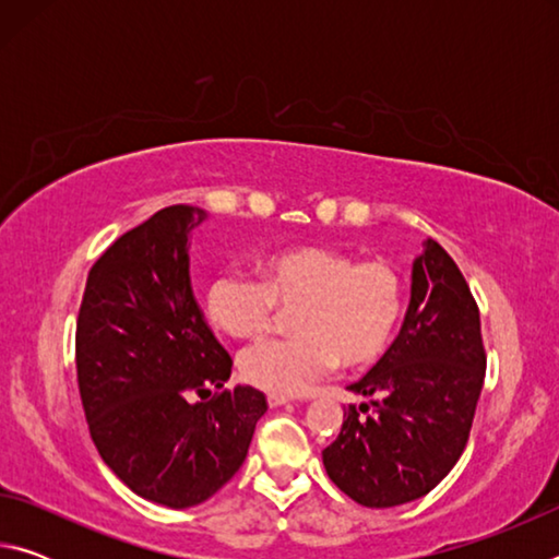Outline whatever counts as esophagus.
<instances>
[{
    "label": "esophagus",
    "instance_id": "1",
    "mask_svg": "<svg viewBox=\"0 0 559 559\" xmlns=\"http://www.w3.org/2000/svg\"><path fill=\"white\" fill-rule=\"evenodd\" d=\"M290 402V396H286V394H269V404L271 406H283V404H288Z\"/></svg>",
    "mask_w": 559,
    "mask_h": 559
}]
</instances>
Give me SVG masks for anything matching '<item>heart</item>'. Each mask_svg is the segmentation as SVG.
Wrapping results in <instances>:
<instances>
[{
  "instance_id": "heart-1",
  "label": "heart",
  "mask_w": 559,
  "mask_h": 559,
  "mask_svg": "<svg viewBox=\"0 0 559 559\" xmlns=\"http://www.w3.org/2000/svg\"><path fill=\"white\" fill-rule=\"evenodd\" d=\"M259 277L229 271L206 288L204 308L222 333L251 340L269 330L276 308H296L293 337L246 349L239 372L273 394H300L320 377L367 365L394 335L404 310V281L382 259L359 261L328 246H288L259 261Z\"/></svg>"
}]
</instances>
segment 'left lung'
Here are the masks:
<instances>
[{"instance_id": "left-lung-1", "label": "left lung", "mask_w": 559, "mask_h": 559, "mask_svg": "<svg viewBox=\"0 0 559 559\" xmlns=\"http://www.w3.org/2000/svg\"><path fill=\"white\" fill-rule=\"evenodd\" d=\"M486 377L480 316L468 283L427 239L412 266V300L392 347L347 390L337 439L323 451L333 484L365 508L427 496L466 449Z\"/></svg>"}]
</instances>
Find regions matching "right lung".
<instances>
[{
    "label": "right lung",
    "instance_id": "add662e5",
    "mask_svg": "<svg viewBox=\"0 0 559 559\" xmlns=\"http://www.w3.org/2000/svg\"><path fill=\"white\" fill-rule=\"evenodd\" d=\"M200 206H165L93 263L75 325V370L91 439L132 493L167 508L212 498L241 468L269 404L224 390L231 357L189 283ZM217 394L210 403L193 396Z\"/></svg>",
    "mask_w": 559,
    "mask_h": 559
}]
</instances>
